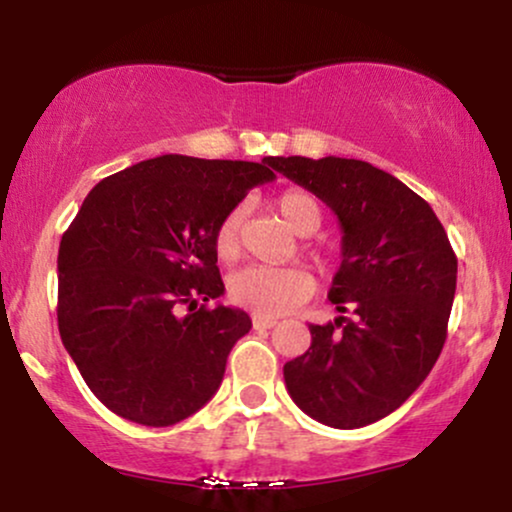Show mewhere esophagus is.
Segmentation results:
<instances>
[{
    "label": "esophagus",
    "instance_id": "34e87169",
    "mask_svg": "<svg viewBox=\"0 0 512 512\" xmlns=\"http://www.w3.org/2000/svg\"><path fill=\"white\" fill-rule=\"evenodd\" d=\"M274 325H276V320H274V317L252 315V327H255V330H272Z\"/></svg>",
    "mask_w": 512,
    "mask_h": 512
}]
</instances>
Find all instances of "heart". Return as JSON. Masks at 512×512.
<instances>
[{
	"label": "heart",
	"mask_w": 512,
	"mask_h": 512,
	"mask_svg": "<svg viewBox=\"0 0 512 512\" xmlns=\"http://www.w3.org/2000/svg\"><path fill=\"white\" fill-rule=\"evenodd\" d=\"M286 226L298 236H313L322 223L320 202L305 190H286L274 199ZM243 209H231L214 231V250L221 260H233L240 250ZM313 293V279L301 267H252L238 269L228 279V296L240 308L262 317L289 313Z\"/></svg>",
	"instance_id": "b5f03b06"
}]
</instances>
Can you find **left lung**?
Listing matches in <instances>:
<instances>
[{"instance_id":"1","label":"left lung","mask_w":512,"mask_h":512,"mask_svg":"<svg viewBox=\"0 0 512 512\" xmlns=\"http://www.w3.org/2000/svg\"><path fill=\"white\" fill-rule=\"evenodd\" d=\"M274 168L313 192L342 226L330 301L310 349L284 366L286 390L332 428L392 414L436 366L455 298L457 257L443 223L414 190L356 158L276 156Z\"/></svg>"}]
</instances>
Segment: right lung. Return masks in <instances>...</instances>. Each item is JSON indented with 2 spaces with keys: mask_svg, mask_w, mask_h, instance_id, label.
<instances>
[{
  "mask_svg": "<svg viewBox=\"0 0 512 512\" xmlns=\"http://www.w3.org/2000/svg\"><path fill=\"white\" fill-rule=\"evenodd\" d=\"M274 170V156L166 154L88 192L57 255V325L81 378L117 416L173 426L216 395L252 320L226 305L197 308L223 293L214 231Z\"/></svg>",
  "mask_w": 512,
  "mask_h": 512,
  "instance_id": "obj_1",
  "label": "right lung"
}]
</instances>
